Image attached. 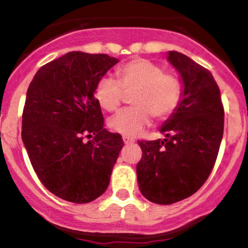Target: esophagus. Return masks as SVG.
<instances>
[{
    "label": "esophagus",
    "mask_w": 248,
    "mask_h": 248,
    "mask_svg": "<svg viewBox=\"0 0 248 248\" xmlns=\"http://www.w3.org/2000/svg\"><path fill=\"white\" fill-rule=\"evenodd\" d=\"M122 140H124V144H132V142H134V139L129 138V137H122Z\"/></svg>",
    "instance_id": "34e87169"
}]
</instances>
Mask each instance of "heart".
Listing matches in <instances>:
<instances>
[{
  "label": "heart",
  "instance_id": "1",
  "mask_svg": "<svg viewBox=\"0 0 248 248\" xmlns=\"http://www.w3.org/2000/svg\"><path fill=\"white\" fill-rule=\"evenodd\" d=\"M119 81L106 76L98 80L94 89L97 102L107 111L120 107L126 92H133L131 103L134 107L117 112L108 121L112 132L124 137H137L151 117L164 120L179 107L182 97V85L176 77L164 74L158 64L145 59H136L119 67Z\"/></svg>",
  "mask_w": 248,
  "mask_h": 248
}]
</instances>
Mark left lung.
Here are the masks:
<instances>
[{"mask_svg":"<svg viewBox=\"0 0 248 248\" xmlns=\"http://www.w3.org/2000/svg\"><path fill=\"white\" fill-rule=\"evenodd\" d=\"M167 60L180 74L181 101L159 128L164 139L138 141L142 156L137 164L140 192L161 205L188 198L204 185L224 126L221 92L212 74L181 52L168 51Z\"/></svg>","mask_w":248,"mask_h":248,"instance_id":"8db88e82","label":"left lung"}]
</instances>
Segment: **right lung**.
<instances>
[{
	"label": "right lung",
	"mask_w": 248,
	"mask_h": 248,
	"mask_svg": "<svg viewBox=\"0 0 248 248\" xmlns=\"http://www.w3.org/2000/svg\"><path fill=\"white\" fill-rule=\"evenodd\" d=\"M119 62L106 54L67 52L32 79L22 112V132L37 176L52 194L85 204L106 192L124 141L103 127L94 89ZM94 135L85 142L83 136Z\"/></svg>",
	"instance_id": "obj_1"
}]
</instances>
